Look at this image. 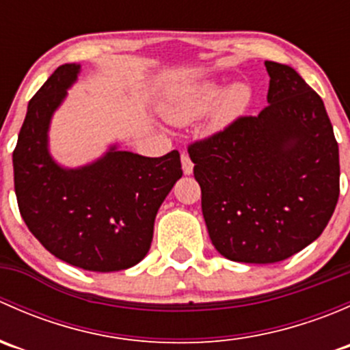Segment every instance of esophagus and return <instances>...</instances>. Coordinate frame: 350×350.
Wrapping results in <instances>:
<instances>
[{
    "label": "esophagus",
    "instance_id": "34e87169",
    "mask_svg": "<svg viewBox=\"0 0 350 350\" xmlns=\"http://www.w3.org/2000/svg\"><path fill=\"white\" fill-rule=\"evenodd\" d=\"M181 162H183V172H185V174H191L193 172V162H191V159H189V155L186 154V152H183L181 154Z\"/></svg>",
    "mask_w": 350,
    "mask_h": 350
}]
</instances>
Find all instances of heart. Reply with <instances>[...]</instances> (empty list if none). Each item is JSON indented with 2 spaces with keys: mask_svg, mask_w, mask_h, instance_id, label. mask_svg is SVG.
Wrapping results in <instances>:
<instances>
[{
  "mask_svg": "<svg viewBox=\"0 0 350 350\" xmlns=\"http://www.w3.org/2000/svg\"><path fill=\"white\" fill-rule=\"evenodd\" d=\"M221 86L218 84H203L196 90L189 91L188 94L176 100L171 107L167 108V116L174 123H185L188 120L195 118L206 111L208 108L213 107L218 100V116L220 118H232L245 109L250 100L249 88L243 84H235L230 90L225 91L221 96Z\"/></svg>",
  "mask_w": 350,
  "mask_h": 350,
  "instance_id": "b5f03b06",
  "label": "heart"
}]
</instances>
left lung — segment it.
Instances as JSON below:
<instances>
[{"label": "left lung", "mask_w": 350, "mask_h": 350, "mask_svg": "<svg viewBox=\"0 0 350 350\" xmlns=\"http://www.w3.org/2000/svg\"><path fill=\"white\" fill-rule=\"evenodd\" d=\"M267 107L195 140L188 154L215 249L273 264L320 237L340 191L338 146L323 101L293 67L266 61Z\"/></svg>", "instance_id": "1"}]
</instances>
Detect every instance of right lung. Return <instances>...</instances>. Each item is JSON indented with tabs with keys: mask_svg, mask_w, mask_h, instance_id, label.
<instances>
[{
	"mask_svg": "<svg viewBox=\"0 0 350 350\" xmlns=\"http://www.w3.org/2000/svg\"><path fill=\"white\" fill-rule=\"evenodd\" d=\"M79 66L54 70L28 103L13 150L15 193L28 230L57 259L109 273L135 266L149 252L159 206L183 176L181 157L109 149L81 169H62L47 150L52 113Z\"/></svg>",
	"mask_w": 350,
	"mask_h": 350,
	"instance_id": "1",
	"label": "right lung"
}]
</instances>
